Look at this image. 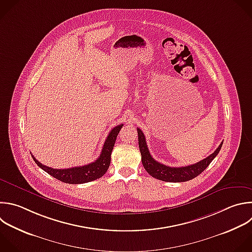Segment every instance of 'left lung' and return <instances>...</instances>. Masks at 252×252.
<instances>
[{"label":"left lung","mask_w":252,"mask_h":252,"mask_svg":"<svg viewBox=\"0 0 252 252\" xmlns=\"http://www.w3.org/2000/svg\"><path fill=\"white\" fill-rule=\"evenodd\" d=\"M137 134H138V146L141 153V162L144 169L153 178H156L158 180H162L165 182L176 183V182H185V181L194 179L195 177L200 175L210 165V163L214 160V158L220 152L222 145V142H221L219 145V147L215 150L214 153H212L207 158L195 164L183 166V167H170V166H166L160 162H157L155 159L152 158L145 141V136L140 128H137Z\"/></svg>","instance_id":"1"}]
</instances>
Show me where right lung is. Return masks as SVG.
<instances>
[{
  "mask_svg": "<svg viewBox=\"0 0 252 252\" xmlns=\"http://www.w3.org/2000/svg\"><path fill=\"white\" fill-rule=\"evenodd\" d=\"M123 126L124 125H119L111 130V132L109 133L104 143L100 157L96 161L90 164L83 165V166H76L67 169H53L51 167L45 166L42 163H40L38 160L35 159L33 155L32 156L34 162L40 167L42 170H44L49 175H51L52 177L56 178L59 181H62L68 184H83V183L94 181L96 179L101 178L107 172L111 163V154H112L117 136L121 128L123 127Z\"/></svg>",
  "mask_w": 252,
  "mask_h": 252,
  "instance_id": "1",
  "label": "right lung"
}]
</instances>
